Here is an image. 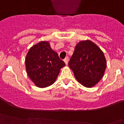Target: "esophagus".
I'll list each match as a JSON object with an SVG mask.
<instances>
[{"instance_id": "1", "label": "esophagus", "mask_w": 124, "mask_h": 124, "mask_svg": "<svg viewBox=\"0 0 124 124\" xmlns=\"http://www.w3.org/2000/svg\"><path fill=\"white\" fill-rule=\"evenodd\" d=\"M64 62H65V65H67V64H68V61H69V57H66V58H65V59H64Z\"/></svg>"}]
</instances>
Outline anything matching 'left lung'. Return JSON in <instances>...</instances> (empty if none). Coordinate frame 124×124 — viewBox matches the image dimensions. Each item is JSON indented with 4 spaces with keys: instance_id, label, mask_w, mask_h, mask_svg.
Wrapping results in <instances>:
<instances>
[{
    "instance_id": "8db88e82",
    "label": "left lung",
    "mask_w": 124,
    "mask_h": 124,
    "mask_svg": "<svg viewBox=\"0 0 124 124\" xmlns=\"http://www.w3.org/2000/svg\"><path fill=\"white\" fill-rule=\"evenodd\" d=\"M76 80L83 86L92 88L102 79L106 68L104 53L90 40L77 43L69 62Z\"/></svg>"
}]
</instances>
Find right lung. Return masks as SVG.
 <instances>
[{
    "mask_svg": "<svg viewBox=\"0 0 124 124\" xmlns=\"http://www.w3.org/2000/svg\"><path fill=\"white\" fill-rule=\"evenodd\" d=\"M65 65L53 50L49 41H40L27 53L25 68L29 78L39 88H45L55 83L61 68Z\"/></svg>",
    "mask_w": 124,
    "mask_h": 124,
    "instance_id": "obj_1",
    "label": "right lung"
}]
</instances>
